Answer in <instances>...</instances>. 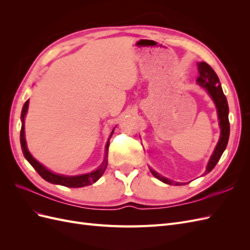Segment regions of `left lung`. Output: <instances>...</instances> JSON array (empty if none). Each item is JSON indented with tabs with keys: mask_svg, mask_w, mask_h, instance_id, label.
<instances>
[{
	"mask_svg": "<svg viewBox=\"0 0 250 250\" xmlns=\"http://www.w3.org/2000/svg\"><path fill=\"white\" fill-rule=\"evenodd\" d=\"M197 65H198L199 76L197 79H196V81H197V83L201 87L207 89V92L211 97V99H213L217 107L219 126L221 128L220 139H219V142L214 150V152L209 158L208 164L207 166V170L204 172V174H208V172H210L214 169L219 160H220L222 153L224 152L226 146H228L229 138V104H228V100H226L225 95L223 94L222 87L220 85V81H219V78L217 76V74L215 73V71L211 69L207 62H199ZM150 171L157 179H160L165 184L175 185V186L183 185L180 183H174V181L171 179L161 176L160 174L156 173L152 169H150Z\"/></svg>",
	"mask_w": 250,
	"mask_h": 250,
	"instance_id": "left-lung-1",
	"label": "left lung"
}]
</instances>
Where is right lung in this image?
<instances>
[{
    "label": "right lung",
    "instance_id": "1",
    "mask_svg": "<svg viewBox=\"0 0 250 250\" xmlns=\"http://www.w3.org/2000/svg\"><path fill=\"white\" fill-rule=\"evenodd\" d=\"M28 105H29V100H27L22 106L21 109V151L24 153V156L26 160L30 163V165L35 169V171L40 174V175L44 179L49 181L51 184H55V185H60V186H64V187H69V188H82V187H86L92 185L99 179L102 175L104 171L106 170L107 167V151H108V146H109V139L111 138V135L113 133V130L110 133V138L108 139V142L106 144V151H105V158L97 170L87 173V174H83V175H77V176H64V175H60V174L53 173L50 170H48L46 167H43L42 164L37 162L35 158L31 155V153L29 152V150L27 148V144H26V139H25V117L26 113L28 111Z\"/></svg>",
    "mask_w": 250,
    "mask_h": 250
}]
</instances>
